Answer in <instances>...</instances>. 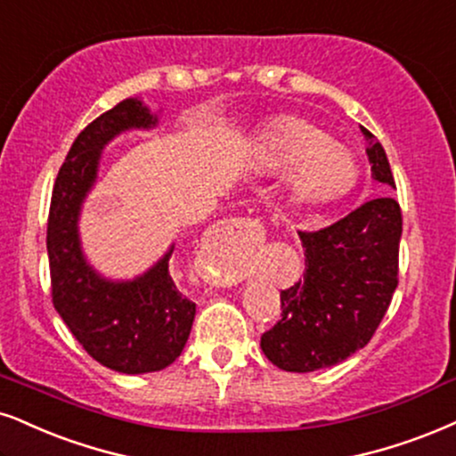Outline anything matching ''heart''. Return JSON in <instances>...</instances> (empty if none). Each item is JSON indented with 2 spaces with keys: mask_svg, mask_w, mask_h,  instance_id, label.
Here are the masks:
<instances>
[{
  "mask_svg": "<svg viewBox=\"0 0 456 456\" xmlns=\"http://www.w3.org/2000/svg\"><path fill=\"white\" fill-rule=\"evenodd\" d=\"M257 160L264 168H291L288 190L302 205L345 196L357 182V162L346 148L300 118H281L260 134Z\"/></svg>",
  "mask_w": 456,
  "mask_h": 456,
  "instance_id": "obj_1",
  "label": "heart"
}]
</instances>
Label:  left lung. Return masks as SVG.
Masks as SVG:
<instances>
[{
  "label": "left lung",
  "instance_id": "8db88e82",
  "mask_svg": "<svg viewBox=\"0 0 456 456\" xmlns=\"http://www.w3.org/2000/svg\"><path fill=\"white\" fill-rule=\"evenodd\" d=\"M365 154L376 182L395 188L387 154L368 128ZM305 274L281 291V319L260 346L288 372H314L368 345L397 288L402 211L395 199L363 202L331 226L297 232Z\"/></svg>",
  "mask_w": 456,
  "mask_h": 456
}]
</instances>
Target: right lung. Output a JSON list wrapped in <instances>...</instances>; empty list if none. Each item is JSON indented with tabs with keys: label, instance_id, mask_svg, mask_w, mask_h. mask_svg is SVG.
<instances>
[{
	"label": "right lung",
	"instance_id": "add662e5",
	"mask_svg": "<svg viewBox=\"0 0 456 456\" xmlns=\"http://www.w3.org/2000/svg\"><path fill=\"white\" fill-rule=\"evenodd\" d=\"M159 125L142 99H125L93 120L73 142L56 175L48 216L53 305L93 359L122 374L159 372L182 355L196 305L168 273L175 245L131 281L103 277L86 260L80 240L82 205L97 182L103 148L126 131Z\"/></svg>",
	"mask_w": 456,
	"mask_h": 456
}]
</instances>
